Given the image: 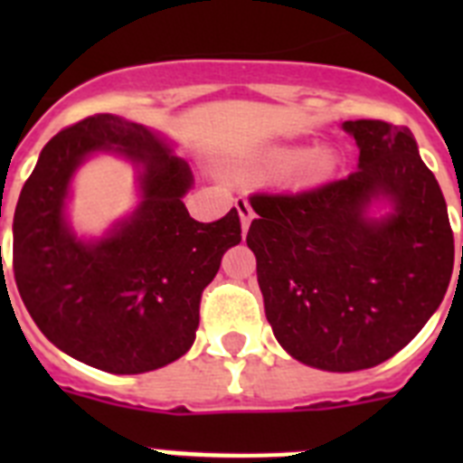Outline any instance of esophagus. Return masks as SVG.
Returning a JSON list of instances; mask_svg holds the SVG:
<instances>
[{
  "label": "esophagus",
  "instance_id": "esophagus-1",
  "mask_svg": "<svg viewBox=\"0 0 463 463\" xmlns=\"http://www.w3.org/2000/svg\"><path fill=\"white\" fill-rule=\"evenodd\" d=\"M236 208H239L241 227H243V234H245V232H248V227H250L252 218H255V211H252V206L248 203V199H236Z\"/></svg>",
  "mask_w": 463,
  "mask_h": 463
}]
</instances>
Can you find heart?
I'll list each match as a JSON object with an SVG mask.
<instances>
[{"instance_id":"heart-1","label":"heart","mask_w":463,"mask_h":463,"mask_svg":"<svg viewBox=\"0 0 463 463\" xmlns=\"http://www.w3.org/2000/svg\"><path fill=\"white\" fill-rule=\"evenodd\" d=\"M297 157L298 155L294 153V150L276 148V150H271V153L264 155V157H261V162H264V166H267V169H288L289 165H294V162H297ZM331 166H334V159H331V155L317 153V155H313L308 162H306L304 171L308 175H313V178H317V175L329 174Z\"/></svg>"}]
</instances>
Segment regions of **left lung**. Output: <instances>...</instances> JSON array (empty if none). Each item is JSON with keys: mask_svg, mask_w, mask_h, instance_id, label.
Wrapping results in <instances>:
<instances>
[{"mask_svg": "<svg viewBox=\"0 0 463 463\" xmlns=\"http://www.w3.org/2000/svg\"><path fill=\"white\" fill-rule=\"evenodd\" d=\"M359 169L304 192H257L245 243L267 320L315 369L362 371L394 357L448 292L455 236L439 181L408 127L347 120ZM375 198L392 213L368 218ZM463 261V245H461Z\"/></svg>", "mask_w": 463, "mask_h": 463, "instance_id": "8db88e82", "label": "left lung"}]
</instances>
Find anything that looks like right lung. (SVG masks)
Listing matches in <instances>:
<instances>
[{
	"label": "right lung",
	"mask_w": 463,
	"mask_h": 463,
	"mask_svg": "<svg viewBox=\"0 0 463 463\" xmlns=\"http://www.w3.org/2000/svg\"><path fill=\"white\" fill-rule=\"evenodd\" d=\"M92 152L142 166V203L99 241H80L63 220L68 183ZM185 159L148 127L97 113L41 150L14 215L15 285L43 336L69 357L118 375L162 369L187 353L202 292L222 255L241 243L239 211L190 218Z\"/></svg>",
	"instance_id": "1"
}]
</instances>
